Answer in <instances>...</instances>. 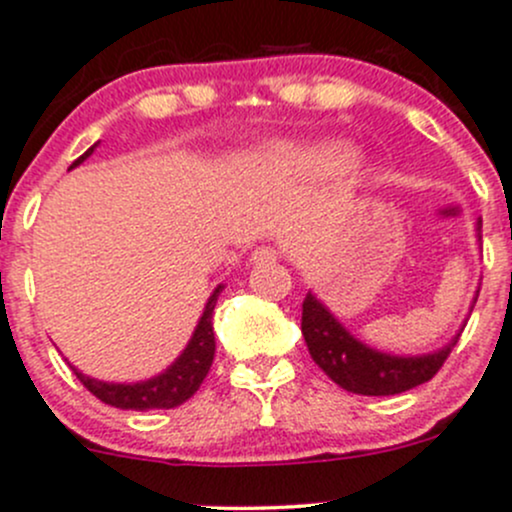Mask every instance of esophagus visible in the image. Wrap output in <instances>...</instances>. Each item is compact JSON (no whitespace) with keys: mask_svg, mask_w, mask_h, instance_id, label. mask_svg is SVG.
I'll return each instance as SVG.
<instances>
[{"mask_svg":"<svg viewBox=\"0 0 512 512\" xmlns=\"http://www.w3.org/2000/svg\"><path fill=\"white\" fill-rule=\"evenodd\" d=\"M277 260V252L272 250V247H257L255 252H252V262L255 265H265V262H275Z\"/></svg>","mask_w":512,"mask_h":512,"instance_id":"1","label":"esophagus"}]
</instances>
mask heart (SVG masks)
<instances>
[{"mask_svg": "<svg viewBox=\"0 0 512 512\" xmlns=\"http://www.w3.org/2000/svg\"><path fill=\"white\" fill-rule=\"evenodd\" d=\"M287 156L299 168L314 170V173H337V170L352 165L354 160L352 151L347 146H339V143H317V146L292 148V151H287Z\"/></svg>", "mask_w": 512, "mask_h": 512, "instance_id": "1", "label": "heart"}]
</instances>
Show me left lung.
<instances>
[{"instance_id": "left-lung-1", "label": "left lung", "mask_w": 512, "mask_h": 512, "mask_svg": "<svg viewBox=\"0 0 512 512\" xmlns=\"http://www.w3.org/2000/svg\"><path fill=\"white\" fill-rule=\"evenodd\" d=\"M480 225L483 223L478 220V237ZM302 334L314 364L334 384L361 396H391L426 384L438 374V369L461 337L456 334L446 347L431 354L396 356L379 352V349L366 347L347 327H342V322L312 292L302 302Z\"/></svg>"}]
</instances>
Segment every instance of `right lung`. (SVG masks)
I'll return each mask as SVG.
<instances>
[{
    "label": "right lung",
    "mask_w": 512,
    "mask_h": 512,
    "mask_svg": "<svg viewBox=\"0 0 512 512\" xmlns=\"http://www.w3.org/2000/svg\"><path fill=\"white\" fill-rule=\"evenodd\" d=\"M96 146L98 143H94L84 156L76 158L74 163H71V168L84 163V160L94 153ZM220 292H223V285L215 287V292L210 294L203 317H200L188 347L183 349V354H180L178 359L163 371V374L153 376V379L148 381H138V384H108V381L91 379V376L81 374L76 366H71L76 379H79L81 384L96 396V399H101L103 404L108 406H116V409L148 411V409H175V406L185 404V401L200 389L203 379L208 376L210 364H213V356H215L213 309H215V302H218Z\"/></svg>",
    "instance_id": "1"
}]
</instances>
